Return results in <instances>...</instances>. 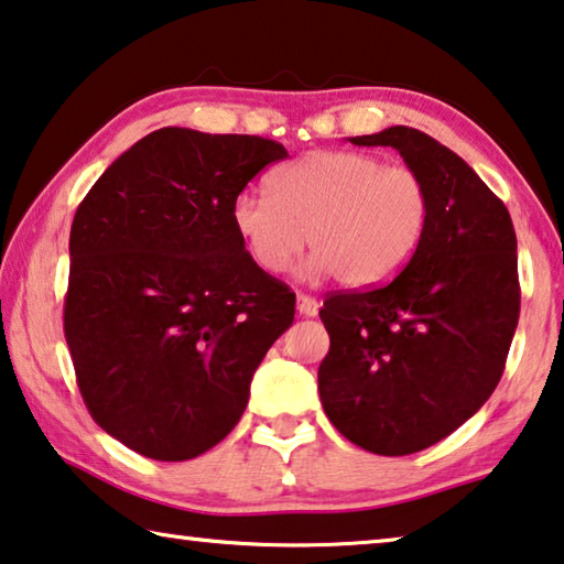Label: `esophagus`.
Returning <instances> with one entry per match:
<instances>
[{
    "instance_id": "esophagus-1",
    "label": "esophagus",
    "mask_w": 564,
    "mask_h": 564,
    "mask_svg": "<svg viewBox=\"0 0 564 564\" xmlns=\"http://www.w3.org/2000/svg\"><path fill=\"white\" fill-rule=\"evenodd\" d=\"M296 308H299L301 316H316L318 314V301L306 296V293H299Z\"/></svg>"
}]
</instances>
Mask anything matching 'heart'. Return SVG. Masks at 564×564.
I'll return each mask as SVG.
<instances>
[{
    "instance_id": "1",
    "label": "heart",
    "mask_w": 564,
    "mask_h": 564,
    "mask_svg": "<svg viewBox=\"0 0 564 564\" xmlns=\"http://www.w3.org/2000/svg\"><path fill=\"white\" fill-rule=\"evenodd\" d=\"M432 220L429 185L414 167L356 150H316L273 170L268 195L230 203L240 243L265 273H281L314 246L303 275L338 273L346 285L387 283L422 246Z\"/></svg>"
}]
</instances>
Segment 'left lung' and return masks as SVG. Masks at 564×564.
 <instances>
[{
	"label": "left lung",
	"instance_id": "left-lung-1",
	"mask_svg": "<svg viewBox=\"0 0 564 564\" xmlns=\"http://www.w3.org/2000/svg\"><path fill=\"white\" fill-rule=\"evenodd\" d=\"M351 142L399 150L429 185L432 220L387 285L324 301L318 394L348 442L404 457L475 416L502 379L520 318L517 236L505 203L426 132L394 124Z\"/></svg>",
	"mask_w": 564,
	"mask_h": 564
}]
</instances>
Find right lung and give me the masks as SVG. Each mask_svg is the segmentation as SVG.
<instances>
[{"label":"right lung","mask_w":564,"mask_h":564,"mask_svg":"<svg viewBox=\"0 0 564 564\" xmlns=\"http://www.w3.org/2000/svg\"><path fill=\"white\" fill-rule=\"evenodd\" d=\"M281 142L163 128L105 170L69 230L65 338L89 414L132 452L185 462L243 416L296 314L253 263L230 203Z\"/></svg>","instance_id":"add662e5"}]
</instances>
